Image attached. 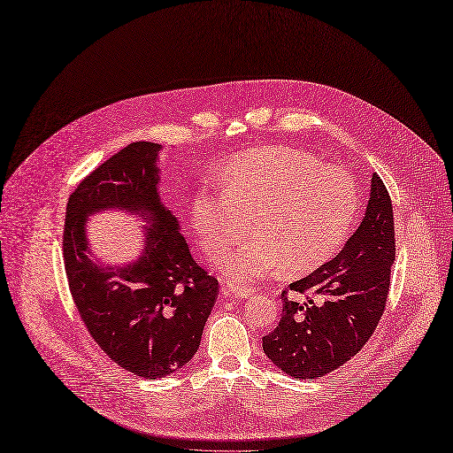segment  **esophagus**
<instances>
[{
  "mask_svg": "<svg viewBox=\"0 0 453 453\" xmlns=\"http://www.w3.org/2000/svg\"><path fill=\"white\" fill-rule=\"evenodd\" d=\"M223 294L226 296V298H251V296L257 294V290L251 287L226 285V287H223Z\"/></svg>",
  "mask_w": 453,
  "mask_h": 453,
  "instance_id": "esophagus-1",
  "label": "esophagus"
}]
</instances>
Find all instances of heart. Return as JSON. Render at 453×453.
Returning a JSON list of instances; mask_svg holds the SVG:
<instances>
[{"label":"heart","mask_w":453,"mask_h":453,"mask_svg":"<svg viewBox=\"0 0 453 453\" xmlns=\"http://www.w3.org/2000/svg\"><path fill=\"white\" fill-rule=\"evenodd\" d=\"M225 193L193 198V226L211 258L236 245L251 221L253 238L221 262L232 283L279 273L313 272L349 238L360 195L345 168L320 165L292 148H262L234 161Z\"/></svg>","instance_id":"obj_1"}]
</instances>
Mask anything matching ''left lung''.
<instances>
[{
  "instance_id": "1",
  "label": "left lung",
  "mask_w": 453,
  "mask_h": 453,
  "mask_svg": "<svg viewBox=\"0 0 453 453\" xmlns=\"http://www.w3.org/2000/svg\"><path fill=\"white\" fill-rule=\"evenodd\" d=\"M395 260L394 208L382 180L372 174L364 221L341 253L280 294L283 315L262 337L270 360L294 379H317L347 364L364 349L386 309Z\"/></svg>"
}]
</instances>
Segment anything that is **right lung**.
I'll list each match as a JSON object with an SVG mask.
<instances>
[{
    "mask_svg": "<svg viewBox=\"0 0 453 453\" xmlns=\"http://www.w3.org/2000/svg\"><path fill=\"white\" fill-rule=\"evenodd\" d=\"M153 142H133L97 166L71 193L64 228L69 290L89 335L119 367L161 379L191 362L219 296V280L198 266L178 219L159 198ZM116 207L150 223L145 251L127 267L88 258L85 217Z\"/></svg>",
    "mask_w": 453,
    "mask_h": 453,
    "instance_id": "add662e5",
    "label": "right lung"
}]
</instances>
